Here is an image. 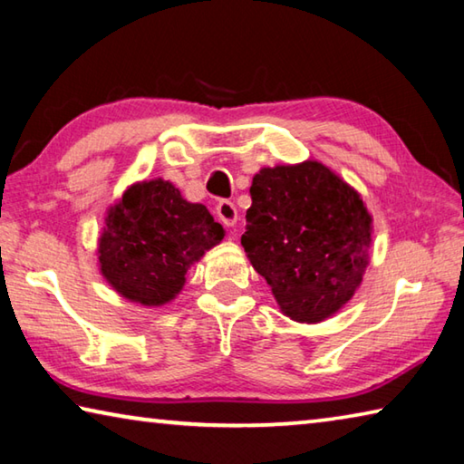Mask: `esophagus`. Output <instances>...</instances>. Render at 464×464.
Wrapping results in <instances>:
<instances>
[{"label": "esophagus", "instance_id": "obj_1", "mask_svg": "<svg viewBox=\"0 0 464 464\" xmlns=\"http://www.w3.org/2000/svg\"><path fill=\"white\" fill-rule=\"evenodd\" d=\"M217 217L225 227H233L237 223V208L231 200H221L217 204Z\"/></svg>", "mask_w": 464, "mask_h": 464}]
</instances>
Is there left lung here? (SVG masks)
Masks as SVG:
<instances>
[{
  "mask_svg": "<svg viewBox=\"0 0 464 464\" xmlns=\"http://www.w3.org/2000/svg\"><path fill=\"white\" fill-rule=\"evenodd\" d=\"M249 194L241 246L282 313L301 324L334 315L354 295L368 264L364 202L317 161L264 168Z\"/></svg>",
  "mask_w": 464,
  "mask_h": 464,
  "instance_id": "1",
  "label": "left lung"
}]
</instances>
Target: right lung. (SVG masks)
<instances>
[{"label":"right lung","mask_w":464,"mask_h":464,"mask_svg":"<svg viewBox=\"0 0 464 464\" xmlns=\"http://www.w3.org/2000/svg\"><path fill=\"white\" fill-rule=\"evenodd\" d=\"M223 237L207 207L184 200L169 182L137 184L108 213L102 274L122 296L155 307L182 290L190 264Z\"/></svg>","instance_id":"obj_1"}]
</instances>
